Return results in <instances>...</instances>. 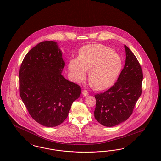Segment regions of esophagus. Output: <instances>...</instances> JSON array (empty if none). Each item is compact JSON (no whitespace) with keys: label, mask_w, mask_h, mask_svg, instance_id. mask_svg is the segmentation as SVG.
I'll return each mask as SVG.
<instances>
[{"label":"esophagus","mask_w":161,"mask_h":161,"mask_svg":"<svg viewBox=\"0 0 161 161\" xmlns=\"http://www.w3.org/2000/svg\"><path fill=\"white\" fill-rule=\"evenodd\" d=\"M82 95H83V96H85V97H87V96H88L89 95V93H88V92L87 91H83V92H82Z\"/></svg>","instance_id":"obj_1"}]
</instances>
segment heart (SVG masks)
I'll list each match as a JSON object with an SVG mask.
<instances>
[{
	"instance_id": "obj_1",
	"label": "heart",
	"mask_w": 161,
	"mask_h": 161,
	"mask_svg": "<svg viewBox=\"0 0 161 161\" xmlns=\"http://www.w3.org/2000/svg\"><path fill=\"white\" fill-rule=\"evenodd\" d=\"M123 60L111 48L102 44L87 45L78 52V58L69 61L68 70L75 83L83 81L89 72L91 85L103 91L113 85L122 70Z\"/></svg>"
}]
</instances>
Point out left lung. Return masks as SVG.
<instances>
[{
  "mask_svg": "<svg viewBox=\"0 0 161 161\" xmlns=\"http://www.w3.org/2000/svg\"><path fill=\"white\" fill-rule=\"evenodd\" d=\"M125 64L117 81L103 93L95 95V119L102 125L112 127L126 121L132 114L142 93L141 66L131 50L124 46Z\"/></svg>",
  "mask_w": 161,
  "mask_h": 161,
  "instance_id": "8db88e82",
  "label": "left lung"
}]
</instances>
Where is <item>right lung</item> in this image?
<instances>
[{
    "mask_svg": "<svg viewBox=\"0 0 161 161\" xmlns=\"http://www.w3.org/2000/svg\"><path fill=\"white\" fill-rule=\"evenodd\" d=\"M65 62L55 41H42L24 58L19 70L20 96L38 123L54 127L66 119L80 87L61 74Z\"/></svg>",
    "mask_w": 161,
    "mask_h": 161,
    "instance_id": "right-lung-1",
    "label": "right lung"
}]
</instances>
